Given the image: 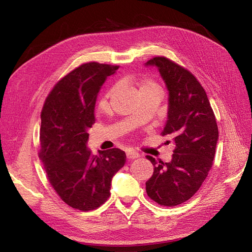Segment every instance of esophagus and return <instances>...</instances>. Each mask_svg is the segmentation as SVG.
Listing matches in <instances>:
<instances>
[{"label": "esophagus", "mask_w": 252, "mask_h": 252, "mask_svg": "<svg viewBox=\"0 0 252 252\" xmlns=\"http://www.w3.org/2000/svg\"><path fill=\"white\" fill-rule=\"evenodd\" d=\"M126 157H127V158H128V159H134V158H140V155L138 154V152L129 150V151H127V152H126Z\"/></svg>", "instance_id": "obj_1"}]
</instances>
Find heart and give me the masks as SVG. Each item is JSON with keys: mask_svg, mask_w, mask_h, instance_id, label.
<instances>
[{"mask_svg": "<svg viewBox=\"0 0 252 252\" xmlns=\"http://www.w3.org/2000/svg\"><path fill=\"white\" fill-rule=\"evenodd\" d=\"M136 85H138L139 87V93L140 94H143V93H150V91H157V93H159V87L158 86V84L152 81L150 79H145V80H141V81H138L135 82ZM114 91V88H111L108 94H107V96L111 95L112 93Z\"/></svg>", "mask_w": 252, "mask_h": 252, "instance_id": "obj_1", "label": "heart"}]
</instances>
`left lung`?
Returning <instances> with one entry per match:
<instances>
[{"instance_id": "8db88e82", "label": "left lung", "mask_w": 252, "mask_h": 252, "mask_svg": "<svg viewBox=\"0 0 252 252\" xmlns=\"http://www.w3.org/2000/svg\"><path fill=\"white\" fill-rule=\"evenodd\" d=\"M145 65L158 68L168 90V114L161 134L175 145L169 163L147 156L155 168L146 192L158 204L172 207L192 197L207 178L219 140L218 125L207 94L191 72L165 57Z\"/></svg>"}]
</instances>
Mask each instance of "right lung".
I'll return each mask as SVG.
<instances>
[{
    "label": "right lung",
    "instance_id": "1",
    "mask_svg": "<svg viewBox=\"0 0 252 252\" xmlns=\"http://www.w3.org/2000/svg\"><path fill=\"white\" fill-rule=\"evenodd\" d=\"M118 69L83 64L56 84L43 106L39 157L53 189L74 209L94 210L107 201L112 177L126 162L119 148L98 151V156L87 148L97 94Z\"/></svg>",
    "mask_w": 252,
    "mask_h": 252
}]
</instances>
